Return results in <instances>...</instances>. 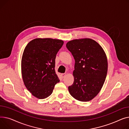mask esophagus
<instances>
[{"mask_svg":"<svg viewBox=\"0 0 129 129\" xmlns=\"http://www.w3.org/2000/svg\"><path fill=\"white\" fill-rule=\"evenodd\" d=\"M66 76V73H62L61 74V77L62 78H64Z\"/></svg>","mask_w":129,"mask_h":129,"instance_id":"esophagus-1","label":"esophagus"}]
</instances>
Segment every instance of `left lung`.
<instances>
[{"label": "left lung", "instance_id": "left-lung-1", "mask_svg": "<svg viewBox=\"0 0 129 129\" xmlns=\"http://www.w3.org/2000/svg\"><path fill=\"white\" fill-rule=\"evenodd\" d=\"M66 47L75 60L73 84L68 87L70 95L81 102L92 100L101 90L108 70L106 55L93 40L68 42Z\"/></svg>", "mask_w": 129, "mask_h": 129}]
</instances>
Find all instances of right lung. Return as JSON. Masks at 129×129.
<instances>
[{
	"instance_id": "add662e5",
	"label": "right lung",
	"mask_w": 129,
	"mask_h": 129,
	"mask_svg": "<svg viewBox=\"0 0 129 129\" xmlns=\"http://www.w3.org/2000/svg\"><path fill=\"white\" fill-rule=\"evenodd\" d=\"M63 41L35 39L25 47L21 60V72L24 84L32 95L44 99L52 93L60 80L56 74L55 59Z\"/></svg>"
}]
</instances>
